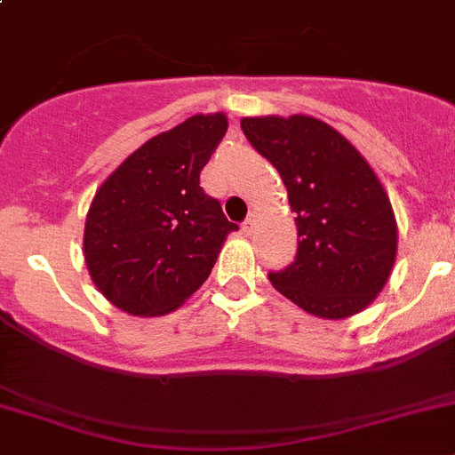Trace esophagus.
<instances>
[{
	"mask_svg": "<svg viewBox=\"0 0 455 455\" xmlns=\"http://www.w3.org/2000/svg\"><path fill=\"white\" fill-rule=\"evenodd\" d=\"M256 224H258V212H249V218L243 222V231L249 235V233H253Z\"/></svg>",
	"mask_w": 455,
	"mask_h": 455,
	"instance_id": "1",
	"label": "esophagus"
}]
</instances>
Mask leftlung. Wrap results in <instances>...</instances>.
<instances>
[{"label": "left lung", "mask_w": 455, "mask_h": 455, "mask_svg": "<svg viewBox=\"0 0 455 455\" xmlns=\"http://www.w3.org/2000/svg\"><path fill=\"white\" fill-rule=\"evenodd\" d=\"M243 133L278 170L297 212V258L274 288L308 315H358L386 288L396 220L386 188L339 131L310 116L243 117Z\"/></svg>", "instance_id": "8db88e82"}]
</instances>
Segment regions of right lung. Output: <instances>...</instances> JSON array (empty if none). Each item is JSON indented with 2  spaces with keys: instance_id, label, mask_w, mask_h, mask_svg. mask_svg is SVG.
Masks as SVG:
<instances>
[{
  "instance_id": "add662e5",
  "label": "right lung",
  "mask_w": 455,
  "mask_h": 455,
  "mask_svg": "<svg viewBox=\"0 0 455 455\" xmlns=\"http://www.w3.org/2000/svg\"><path fill=\"white\" fill-rule=\"evenodd\" d=\"M224 113L192 116L149 138L97 188L85 215L84 258L92 283L136 317L177 310L204 285L235 224L199 174L218 149Z\"/></svg>"
}]
</instances>
